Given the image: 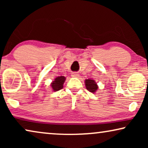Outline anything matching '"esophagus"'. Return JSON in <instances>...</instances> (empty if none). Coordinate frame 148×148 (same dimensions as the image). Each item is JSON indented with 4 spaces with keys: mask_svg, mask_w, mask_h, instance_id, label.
I'll return each mask as SVG.
<instances>
[{
    "mask_svg": "<svg viewBox=\"0 0 148 148\" xmlns=\"http://www.w3.org/2000/svg\"><path fill=\"white\" fill-rule=\"evenodd\" d=\"M71 76L73 77H79V74L77 73L74 72V73H72Z\"/></svg>",
    "mask_w": 148,
    "mask_h": 148,
    "instance_id": "34e87169",
    "label": "esophagus"
}]
</instances>
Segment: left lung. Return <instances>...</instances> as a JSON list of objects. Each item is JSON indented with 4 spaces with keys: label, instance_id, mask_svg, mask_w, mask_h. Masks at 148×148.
<instances>
[{
    "label": "left lung",
    "instance_id": "8db88e82",
    "mask_svg": "<svg viewBox=\"0 0 148 148\" xmlns=\"http://www.w3.org/2000/svg\"><path fill=\"white\" fill-rule=\"evenodd\" d=\"M86 89L92 93H95L98 90V86L94 80L93 79H86L85 80Z\"/></svg>",
    "mask_w": 148,
    "mask_h": 148
}]
</instances>
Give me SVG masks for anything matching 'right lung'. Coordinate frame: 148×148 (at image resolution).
Instances as JSON below:
<instances>
[{
	"instance_id": "1",
	"label": "right lung",
	"mask_w": 148,
	"mask_h": 148,
	"mask_svg": "<svg viewBox=\"0 0 148 148\" xmlns=\"http://www.w3.org/2000/svg\"><path fill=\"white\" fill-rule=\"evenodd\" d=\"M65 79V77L64 76L57 77L54 79V80L52 81V82L51 83V87L52 90L54 92H57V91L62 89Z\"/></svg>"
}]
</instances>
